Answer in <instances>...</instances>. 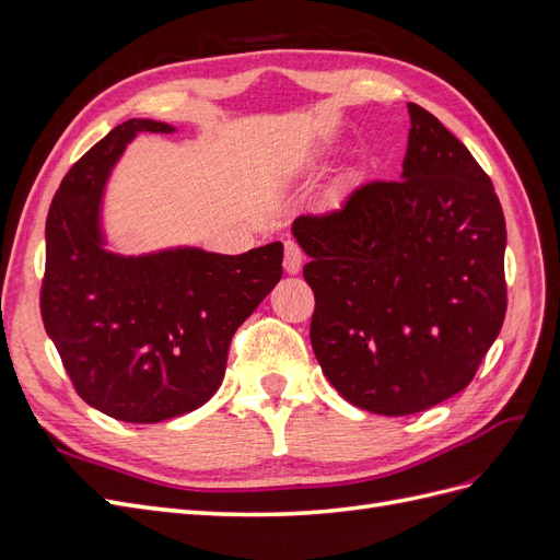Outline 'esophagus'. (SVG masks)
Masks as SVG:
<instances>
[{"label":"esophagus","mask_w":560,"mask_h":560,"mask_svg":"<svg viewBox=\"0 0 560 560\" xmlns=\"http://www.w3.org/2000/svg\"><path fill=\"white\" fill-rule=\"evenodd\" d=\"M303 266V252L294 241L284 243V270L290 276H296Z\"/></svg>","instance_id":"obj_1"}]
</instances>
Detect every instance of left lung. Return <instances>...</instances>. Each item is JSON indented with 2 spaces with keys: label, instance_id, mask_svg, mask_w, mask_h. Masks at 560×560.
<instances>
[{
  "label": "left lung",
  "instance_id": "left-lung-1",
  "mask_svg": "<svg viewBox=\"0 0 560 560\" xmlns=\"http://www.w3.org/2000/svg\"><path fill=\"white\" fill-rule=\"evenodd\" d=\"M397 182H371L292 233L311 261V343L338 395L411 416L460 393L502 329L506 229L493 184L436 116L409 103Z\"/></svg>",
  "mask_w": 560,
  "mask_h": 560
}]
</instances>
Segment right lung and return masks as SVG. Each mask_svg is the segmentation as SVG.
I'll list each match as a JSON object with an SVG mask.
<instances>
[{"mask_svg":"<svg viewBox=\"0 0 560 560\" xmlns=\"http://www.w3.org/2000/svg\"><path fill=\"white\" fill-rule=\"evenodd\" d=\"M140 132L175 126L130 118L65 175L46 219L42 317L83 401L124 422H161L222 385L235 329L282 278V243L233 257L109 249L105 189Z\"/></svg>","mask_w":560,"mask_h":560,"instance_id":"1","label":"right lung"}]
</instances>
